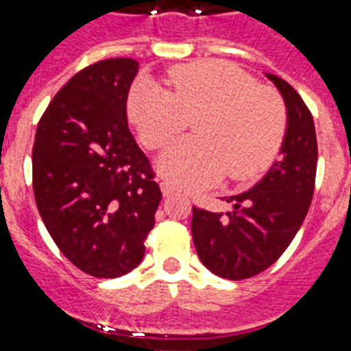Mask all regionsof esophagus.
<instances>
[{
    "instance_id": "1",
    "label": "esophagus",
    "mask_w": 351,
    "mask_h": 351,
    "mask_svg": "<svg viewBox=\"0 0 351 351\" xmlns=\"http://www.w3.org/2000/svg\"><path fill=\"white\" fill-rule=\"evenodd\" d=\"M160 188H161V193H163V197H170V195L176 193V188H173V186L167 181H161Z\"/></svg>"
}]
</instances>
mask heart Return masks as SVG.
<instances>
[{
    "mask_svg": "<svg viewBox=\"0 0 351 351\" xmlns=\"http://www.w3.org/2000/svg\"><path fill=\"white\" fill-rule=\"evenodd\" d=\"M165 82L169 89L135 84L128 116L147 149L167 145L195 119L197 138L176 142L158 158L167 181L202 190L225 173L243 181L271 163L287 132V107L276 89L226 61L181 64Z\"/></svg>",
    "mask_w": 351,
    "mask_h": 351,
    "instance_id": "1",
    "label": "heart"
}]
</instances>
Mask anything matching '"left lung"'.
<instances>
[{
	"label": "left lung",
	"mask_w": 351,
	"mask_h": 351,
	"mask_svg": "<svg viewBox=\"0 0 351 351\" xmlns=\"http://www.w3.org/2000/svg\"><path fill=\"white\" fill-rule=\"evenodd\" d=\"M287 105L281 158L251 190L226 198L234 210L193 207L191 235L213 274L241 281L271 267L299 232L313 200L318 144L313 116L287 80L267 73Z\"/></svg>",
	"instance_id": "left-lung-1"
}]
</instances>
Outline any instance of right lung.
I'll use <instances>...</instances> for the list:
<instances>
[{"instance_id":"add662e5","label":"right lung","mask_w":351,"mask_h":351,"mask_svg":"<svg viewBox=\"0 0 351 351\" xmlns=\"http://www.w3.org/2000/svg\"><path fill=\"white\" fill-rule=\"evenodd\" d=\"M138 63L89 64L52 98L33 145V191L49 234L75 267L119 278L145 253L161 191L126 119Z\"/></svg>"}]
</instances>
